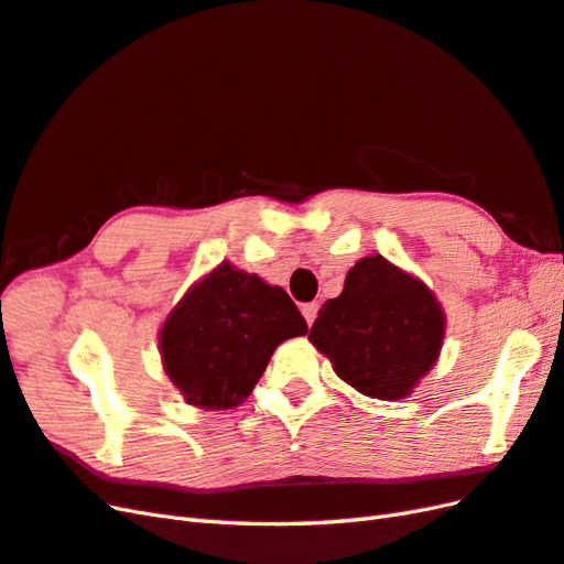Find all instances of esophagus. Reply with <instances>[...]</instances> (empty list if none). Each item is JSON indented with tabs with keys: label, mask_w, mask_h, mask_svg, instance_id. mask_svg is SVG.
Listing matches in <instances>:
<instances>
[{
	"label": "esophagus",
	"mask_w": 564,
	"mask_h": 564,
	"mask_svg": "<svg viewBox=\"0 0 564 564\" xmlns=\"http://www.w3.org/2000/svg\"><path fill=\"white\" fill-rule=\"evenodd\" d=\"M316 312H319V302H307V305H302V316H305V322L312 326L316 319Z\"/></svg>",
	"instance_id": "obj_1"
}]
</instances>
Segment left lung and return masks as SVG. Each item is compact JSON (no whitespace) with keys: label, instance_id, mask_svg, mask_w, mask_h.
Here are the masks:
<instances>
[{"label":"left lung","instance_id":"left-lung-1","mask_svg":"<svg viewBox=\"0 0 564 564\" xmlns=\"http://www.w3.org/2000/svg\"><path fill=\"white\" fill-rule=\"evenodd\" d=\"M445 312L431 288L381 254L362 257L326 300L310 343L355 391L402 400L438 362Z\"/></svg>","mask_w":564,"mask_h":564}]
</instances>
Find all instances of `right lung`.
<instances>
[{
  "instance_id": "right-lung-1",
  "label": "right lung",
  "mask_w": 564,
  "mask_h": 564,
  "mask_svg": "<svg viewBox=\"0 0 564 564\" xmlns=\"http://www.w3.org/2000/svg\"><path fill=\"white\" fill-rule=\"evenodd\" d=\"M305 334L307 322L281 285L221 262L169 312L159 355L187 405L230 410L252 393L273 350Z\"/></svg>"
}]
</instances>
